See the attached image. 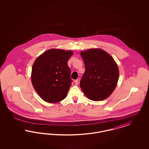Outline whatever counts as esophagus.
Returning a JSON list of instances; mask_svg holds the SVG:
<instances>
[{
    "instance_id": "obj_1",
    "label": "esophagus",
    "mask_w": 149,
    "mask_h": 149,
    "mask_svg": "<svg viewBox=\"0 0 149 149\" xmlns=\"http://www.w3.org/2000/svg\"><path fill=\"white\" fill-rule=\"evenodd\" d=\"M74 83H75V85H78V79H77V80H75V81H74Z\"/></svg>"
}]
</instances>
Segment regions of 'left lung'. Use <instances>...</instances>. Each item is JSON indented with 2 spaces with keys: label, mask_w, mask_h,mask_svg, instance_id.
I'll use <instances>...</instances> for the list:
<instances>
[{
  "label": "left lung",
  "mask_w": 149,
  "mask_h": 149,
  "mask_svg": "<svg viewBox=\"0 0 149 149\" xmlns=\"http://www.w3.org/2000/svg\"><path fill=\"white\" fill-rule=\"evenodd\" d=\"M85 72L80 86L88 99L99 101L113 92L119 79V70L113 58L105 51L90 49L80 52Z\"/></svg>",
  "instance_id": "8db88e82"
}]
</instances>
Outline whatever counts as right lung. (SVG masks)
<instances>
[{"label":"right lung","mask_w":149,"mask_h":149,"mask_svg":"<svg viewBox=\"0 0 149 149\" xmlns=\"http://www.w3.org/2000/svg\"><path fill=\"white\" fill-rule=\"evenodd\" d=\"M72 54L71 50L52 49L36 59L32 68L31 81L44 101L56 103L66 97L72 81L68 61Z\"/></svg>","instance_id":"obj_1"}]
</instances>
